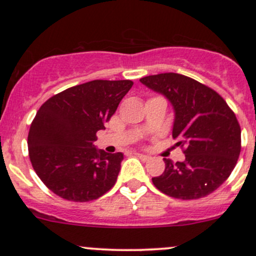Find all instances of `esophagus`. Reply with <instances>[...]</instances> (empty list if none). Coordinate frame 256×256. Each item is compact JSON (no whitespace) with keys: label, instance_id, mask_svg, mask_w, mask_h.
Wrapping results in <instances>:
<instances>
[{"label":"esophagus","instance_id":"obj_1","mask_svg":"<svg viewBox=\"0 0 256 256\" xmlns=\"http://www.w3.org/2000/svg\"><path fill=\"white\" fill-rule=\"evenodd\" d=\"M134 155H136L137 158H140V160H143V161H148L149 158H150V156H149V155H144V154H140V152H134Z\"/></svg>","mask_w":256,"mask_h":256}]
</instances>
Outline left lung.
<instances>
[{
  "instance_id": "8db88e82",
  "label": "left lung",
  "mask_w": 256,
  "mask_h": 256,
  "mask_svg": "<svg viewBox=\"0 0 256 256\" xmlns=\"http://www.w3.org/2000/svg\"><path fill=\"white\" fill-rule=\"evenodd\" d=\"M165 96L174 112L172 137L184 146L185 160L164 158L165 171L152 179L172 198L194 200L218 189L234 168L240 152L236 116L218 92L179 73H160L140 79Z\"/></svg>"
}]
</instances>
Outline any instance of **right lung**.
<instances>
[{
  "label": "right lung",
  "mask_w": 256,
  "mask_h": 256,
  "mask_svg": "<svg viewBox=\"0 0 256 256\" xmlns=\"http://www.w3.org/2000/svg\"><path fill=\"white\" fill-rule=\"evenodd\" d=\"M131 80H96L76 85L40 106L28 137L32 167L40 180L64 200L98 198L116 184L124 155L98 149L104 130Z\"/></svg>",
  "instance_id": "obj_1"
}]
</instances>
